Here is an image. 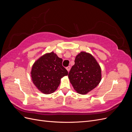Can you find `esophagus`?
Returning <instances> with one entry per match:
<instances>
[{
    "label": "esophagus",
    "mask_w": 132,
    "mask_h": 132,
    "mask_svg": "<svg viewBox=\"0 0 132 132\" xmlns=\"http://www.w3.org/2000/svg\"><path fill=\"white\" fill-rule=\"evenodd\" d=\"M66 69H67V71H68V72H69V70H70V66L67 67L66 68Z\"/></svg>",
    "instance_id": "34e87169"
}]
</instances>
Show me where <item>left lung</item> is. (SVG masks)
<instances>
[{"instance_id":"8db88e82","label":"left lung","mask_w":132,"mask_h":132,"mask_svg":"<svg viewBox=\"0 0 132 132\" xmlns=\"http://www.w3.org/2000/svg\"><path fill=\"white\" fill-rule=\"evenodd\" d=\"M74 62L68 74L69 81L78 93L86 94L100 82L101 67L93 55L85 52L79 53Z\"/></svg>"}]
</instances>
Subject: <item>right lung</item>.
Instances as JSON below:
<instances>
[{"mask_svg":"<svg viewBox=\"0 0 132 132\" xmlns=\"http://www.w3.org/2000/svg\"><path fill=\"white\" fill-rule=\"evenodd\" d=\"M63 59L53 52L46 53L36 61L32 67L31 75L34 85L45 94L54 93L61 79L68 72L62 65Z\"/></svg>","mask_w":132,"mask_h":132,"instance_id":"add662e5","label":"right lung"}]
</instances>
